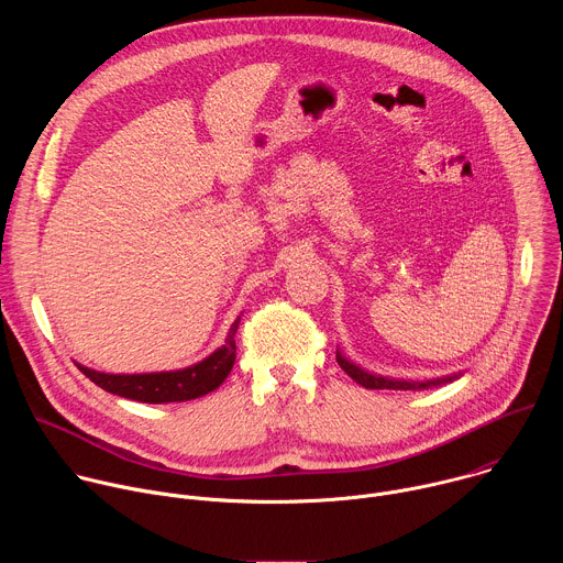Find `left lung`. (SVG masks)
<instances>
[{
    "mask_svg": "<svg viewBox=\"0 0 563 563\" xmlns=\"http://www.w3.org/2000/svg\"><path fill=\"white\" fill-rule=\"evenodd\" d=\"M336 361H339L341 369H345L347 376H352L358 385H363L367 389H428V387H437L443 383H452L454 378L461 376V372H459L452 376H441V378H430V380H404V378H389V376L372 374V372L363 369L361 365L352 363L350 358H345L339 350H336Z\"/></svg>",
    "mask_w": 563,
    "mask_h": 563,
    "instance_id": "1",
    "label": "left lung"
}]
</instances>
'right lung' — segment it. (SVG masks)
Masks as SVG:
<instances>
[{
  "instance_id": "right-lung-1",
  "label": "right lung",
  "mask_w": 563,
  "mask_h": 563,
  "mask_svg": "<svg viewBox=\"0 0 563 563\" xmlns=\"http://www.w3.org/2000/svg\"><path fill=\"white\" fill-rule=\"evenodd\" d=\"M238 323H240V316L229 328L224 345H220L200 363L183 369L148 372V374H109V372H98L79 363L75 365L87 378H91L96 385H100L111 394L140 400V404H183V400H191L213 391L229 376L235 361L233 336H235Z\"/></svg>"
}]
</instances>
